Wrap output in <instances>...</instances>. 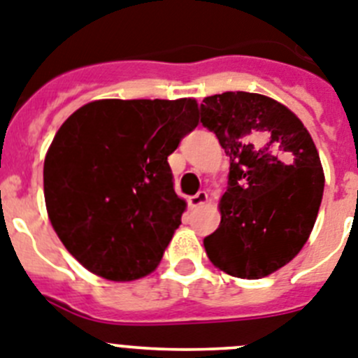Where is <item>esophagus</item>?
Masks as SVG:
<instances>
[{
  "mask_svg": "<svg viewBox=\"0 0 358 358\" xmlns=\"http://www.w3.org/2000/svg\"><path fill=\"white\" fill-rule=\"evenodd\" d=\"M208 199V194L205 191H199V192H196L194 196H191V198H189V207H192V208H196V207H201L203 203L207 201Z\"/></svg>",
  "mask_w": 358,
  "mask_h": 358,
  "instance_id": "obj_1",
  "label": "esophagus"
}]
</instances>
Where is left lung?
Masks as SVG:
<instances>
[{"label":"left lung","instance_id":"1","mask_svg":"<svg viewBox=\"0 0 358 358\" xmlns=\"http://www.w3.org/2000/svg\"><path fill=\"white\" fill-rule=\"evenodd\" d=\"M201 123L230 159L219 228L203 239L210 262L257 280L291 262L314 228L324 175L303 123L282 103L253 92L203 99Z\"/></svg>","mask_w":358,"mask_h":358}]
</instances>
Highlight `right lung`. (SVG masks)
I'll use <instances>...</instances> for the list:
<instances>
[{
	"instance_id": "1",
	"label": "right lung",
	"mask_w": 358,
	"mask_h": 358,
	"mask_svg": "<svg viewBox=\"0 0 358 358\" xmlns=\"http://www.w3.org/2000/svg\"><path fill=\"white\" fill-rule=\"evenodd\" d=\"M198 127V103L98 99L66 119L44 160L50 221L94 275H150L182 224L185 201L167 157Z\"/></svg>"
}]
</instances>
